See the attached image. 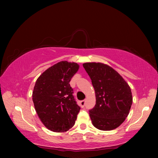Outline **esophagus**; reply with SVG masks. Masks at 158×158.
Instances as JSON below:
<instances>
[{"label":"esophagus","instance_id":"esophagus-1","mask_svg":"<svg viewBox=\"0 0 158 158\" xmlns=\"http://www.w3.org/2000/svg\"><path fill=\"white\" fill-rule=\"evenodd\" d=\"M85 100H81V101L79 102V105H80V106H81V107L84 108L85 106Z\"/></svg>","mask_w":158,"mask_h":158}]
</instances>
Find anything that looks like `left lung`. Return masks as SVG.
Here are the masks:
<instances>
[{
  "label": "left lung",
  "mask_w": 158,
  "mask_h": 158,
  "mask_svg": "<svg viewBox=\"0 0 158 158\" xmlns=\"http://www.w3.org/2000/svg\"><path fill=\"white\" fill-rule=\"evenodd\" d=\"M83 66L95 92V105L89 110L92 123L99 130H114L129 114L132 104L129 85L115 69L105 64L85 63Z\"/></svg>",
  "instance_id": "1"
}]
</instances>
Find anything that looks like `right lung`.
Returning <instances> with one entry per match:
<instances>
[{
    "label": "right lung",
    "mask_w": 158,
    "mask_h": 158,
    "mask_svg": "<svg viewBox=\"0 0 158 158\" xmlns=\"http://www.w3.org/2000/svg\"><path fill=\"white\" fill-rule=\"evenodd\" d=\"M78 69L77 63L60 61L44 71L35 82V109L42 123L53 132H65L75 123L80 106L69 81Z\"/></svg>",
    "instance_id": "right-lung-1"
}]
</instances>
